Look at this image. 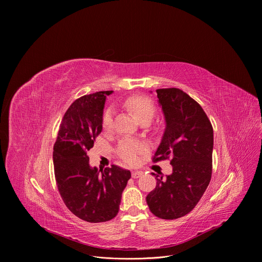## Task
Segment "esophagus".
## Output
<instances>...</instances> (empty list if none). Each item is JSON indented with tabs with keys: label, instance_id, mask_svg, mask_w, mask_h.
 I'll list each match as a JSON object with an SVG mask.
<instances>
[{
	"label": "esophagus",
	"instance_id": "1",
	"mask_svg": "<svg viewBox=\"0 0 262 262\" xmlns=\"http://www.w3.org/2000/svg\"><path fill=\"white\" fill-rule=\"evenodd\" d=\"M143 175V172H140V171H133L132 172V177L133 178H139Z\"/></svg>",
	"mask_w": 262,
	"mask_h": 262
}]
</instances>
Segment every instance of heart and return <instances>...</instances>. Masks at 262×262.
Returning a JSON list of instances; mask_svg holds the SVG:
<instances>
[{
	"instance_id": "obj_1",
	"label": "heart",
	"mask_w": 262,
	"mask_h": 262,
	"mask_svg": "<svg viewBox=\"0 0 262 262\" xmlns=\"http://www.w3.org/2000/svg\"><path fill=\"white\" fill-rule=\"evenodd\" d=\"M125 107L130 111L136 118L141 122H149L156 114V105L154 101L144 95H134L128 97L124 102ZM113 110H106L102 116V127L110 130L113 127ZM145 150L143 143L134 139H123L117 147L118 157L129 165H135L139 161V156Z\"/></svg>"
}]
</instances>
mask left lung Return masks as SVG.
<instances>
[{"label": "left lung", "mask_w": 262, "mask_h": 262, "mask_svg": "<svg viewBox=\"0 0 262 262\" xmlns=\"http://www.w3.org/2000/svg\"><path fill=\"white\" fill-rule=\"evenodd\" d=\"M166 129L152 161L171 160L172 173L157 175V186L146 197L158 217L174 220L197 205L212 172V125L201 105L177 88L158 89ZM160 177V179L157 177Z\"/></svg>", "instance_id": "obj_1"}]
</instances>
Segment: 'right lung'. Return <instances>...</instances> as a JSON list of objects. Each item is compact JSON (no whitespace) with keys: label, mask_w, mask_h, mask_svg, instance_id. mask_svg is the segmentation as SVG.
Returning <instances> with one entry per match:
<instances>
[{"label":"right lung","mask_w":262,"mask_h":262,"mask_svg":"<svg viewBox=\"0 0 262 262\" xmlns=\"http://www.w3.org/2000/svg\"><path fill=\"white\" fill-rule=\"evenodd\" d=\"M99 91L74 100L65 112L54 145V170L59 193L67 208L89 223L106 222L119 210L130 172L118 166L91 168L88 150L102 129L106 95Z\"/></svg>","instance_id":"obj_1"}]
</instances>
